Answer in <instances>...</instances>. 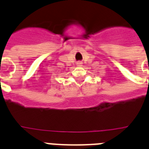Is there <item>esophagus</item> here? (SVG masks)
Instances as JSON below:
<instances>
[{
	"label": "esophagus",
	"instance_id": "34e87169",
	"mask_svg": "<svg viewBox=\"0 0 149 149\" xmlns=\"http://www.w3.org/2000/svg\"><path fill=\"white\" fill-rule=\"evenodd\" d=\"M81 65H82V64H81V62H80V61L77 62V65H78V66H81Z\"/></svg>",
	"mask_w": 149,
	"mask_h": 149
}]
</instances>
